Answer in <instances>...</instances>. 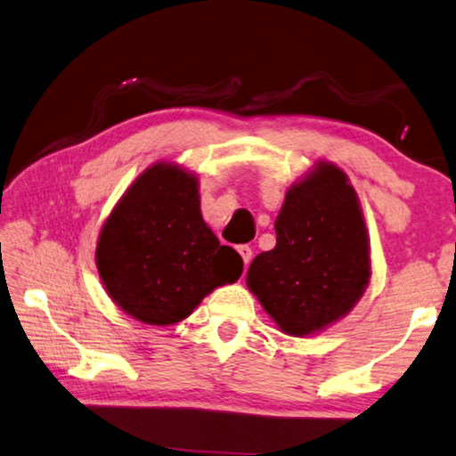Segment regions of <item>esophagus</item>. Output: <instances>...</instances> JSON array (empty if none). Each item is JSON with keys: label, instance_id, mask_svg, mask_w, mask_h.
<instances>
[{"label": "esophagus", "instance_id": "obj_1", "mask_svg": "<svg viewBox=\"0 0 456 456\" xmlns=\"http://www.w3.org/2000/svg\"><path fill=\"white\" fill-rule=\"evenodd\" d=\"M238 252H240V256H242V260H244V265H250V260H252V248L250 246H238Z\"/></svg>", "mask_w": 456, "mask_h": 456}]
</instances>
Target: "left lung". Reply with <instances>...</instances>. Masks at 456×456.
I'll return each instance as SVG.
<instances>
[{
	"label": "left lung",
	"mask_w": 456,
	"mask_h": 456,
	"mask_svg": "<svg viewBox=\"0 0 456 456\" xmlns=\"http://www.w3.org/2000/svg\"><path fill=\"white\" fill-rule=\"evenodd\" d=\"M276 246L252 260L250 292L290 337L340 321L370 281V244L348 175L318 162L286 191L274 222Z\"/></svg>",
	"instance_id": "obj_1"
}]
</instances>
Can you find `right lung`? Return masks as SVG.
<instances>
[{"label":"right lung","mask_w":456,"mask_h":456,"mask_svg":"<svg viewBox=\"0 0 456 456\" xmlns=\"http://www.w3.org/2000/svg\"><path fill=\"white\" fill-rule=\"evenodd\" d=\"M95 265L110 298L151 326L188 318L244 268L202 220L196 174L166 162L150 166L119 198L102 226Z\"/></svg>","instance_id":"add662e5"}]
</instances>
